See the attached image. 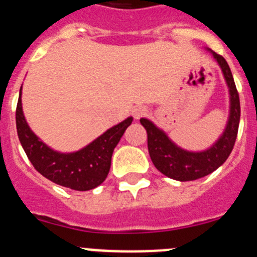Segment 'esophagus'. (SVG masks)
Returning <instances> with one entry per match:
<instances>
[{"instance_id":"obj_1","label":"esophagus","mask_w":257,"mask_h":257,"mask_svg":"<svg viewBox=\"0 0 257 257\" xmlns=\"http://www.w3.org/2000/svg\"><path fill=\"white\" fill-rule=\"evenodd\" d=\"M147 113V108L144 106H136L132 108V115L135 119H141L142 116H145Z\"/></svg>"}]
</instances>
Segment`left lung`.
I'll return each instance as SVG.
<instances>
[{
  "label": "left lung",
  "mask_w": 257,
  "mask_h": 257,
  "mask_svg": "<svg viewBox=\"0 0 257 257\" xmlns=\"http://www.w3.org/2000/svg\"><path fill=\"white\" fill-rule=\"evenodd\" d=\"M209 51L221 68L230 95L229 119L225 131L215 144L204 151L195 153V151L184 150L172 141L166 135V132L158 128L153 121L144 117L140 120L147 132V147L154 166L163 175L177 181H194L216 171L229 158L238 135L240 104L233 75L224 57L218 55L215 51Z\"/></svg>",
  "instance_id": "left-lung-1"
}]
</instances>
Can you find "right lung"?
Wrapping results in <instances>:
<instances>
[{
	"label": "right lung",
	"instance_id": "right-lung-1",
	"mask_svg": "<svg viewBox=\"0 0 257 257\" xmlns=\"http://www.w3.org/2000/svg\"><path fill=\"white\" fill-rule=\"evenodd\" d=\"M132 121L133 117L129 116L117 125L107 129L81 150L59 153L44 144L31 131L22 108V88L17 104L18 137L32 166L54 184L77 191L91 190L106 180L113 149Z\"/></svg>",
	"mask_w": 257,
	"mask_h": 257
}]
</instances>
